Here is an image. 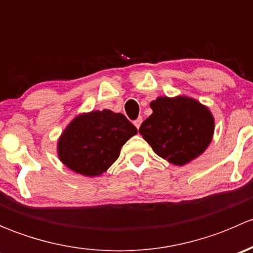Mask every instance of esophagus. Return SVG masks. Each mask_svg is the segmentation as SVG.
I'll list each match as a JSON object with an SVG mask.
<instances>
[{"mask_svg": "<svg viewBox=\"0 0 253 253\" xmlns=\"http://www.w3.org/2000/svg\"><path fill=\"white\" fill-rule=\"evenodd\" d=\"M133 124H134V126L139 129V127H141V124H142V117H138L137 120H134Z\"/></svg>", "mask_w": 253, "mask_h": 253, "instance_id": "esophagus-1", "label": "esophagus"}]
</instances>
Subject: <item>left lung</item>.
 I'll return each mask as SVG.
<instances>
[{
  "label": "left lung",
  "mask_w": 253,
  "mask_h": 253,
  "mask_svg": "<svg viewBox=\"0 0 253 253\" xmlns=\"http://www.w3.org/2000/svg\"><path fill=\"white\" fill-rule=\"evenodd\" d=\"M139 133L163 159L185 165L200 157L211 141L214 119L207 106L187 96H160Z\"/></svg>",
  "instance_id": "1"
}]
</instances>
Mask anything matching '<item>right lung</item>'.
Returning <instances> with one entry per match:
<instances>
[{
  "label": "right lung",
  "mask_w": 253,
  "mask_h": 253,
  "mask_svg": "<svg viewBox=\"0 0 253 253\" xmlns=\"http://www.w3.org/2000/svg\"><path fill=\"white\" fill-rule=\"evenodd\" d=\"M136 133L134 125L122 114L111 110L82 114L61 134L58 158L78 174L101 175L116 162L122 145Z\"/></svg>",
  "instance_id": "obj_1"
}]
</instances>
